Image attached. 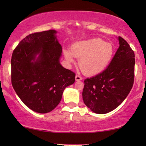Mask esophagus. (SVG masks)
<instances>
[{
	"label": "esophagus",
	"mask_w": 146,
	"mask_h": 146,
	"mask_svg": "<svg viewBox=\"0 0 146 146\" xmlns=\"http://www.w3.org/2000/svg\"><path fill=\"white\" fill-rule=\"evenodd\" d=\"M75 78H76V81H80V80H82V78L80 76H79V75H76Z\"/></svg>",
	"instance_id": "obj_1"
}]
</instances>
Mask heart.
Instances as JSON below:
<instances>
[{
	"instance_id": "b5f03b06",
	"label": "heart",
	"mask_w": 146,
	"mask_h": 146,
	"mask_svg": "<svg viewBox=\"0 0 146 146\" xmlns=\"http://www.w3.org/2000/svg\"><path fill=\"white\" fill-rule=\"evenodd\" d=\"M113 49L111 44L100 38L78 41L72 45L70 52L64 51L65 59L69 63L80 58L78 65L85 74L94 76L104 70L112 58Z\"/></svg>"
}]
</instances>
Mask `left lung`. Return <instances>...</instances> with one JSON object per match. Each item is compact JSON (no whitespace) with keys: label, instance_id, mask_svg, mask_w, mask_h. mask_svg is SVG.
<instances>
[{"label":"left lung","instance_id":"obj_1","mask_svg":"<svg viewBox=\"0 0 146 146\" xmlns=\"http://www.w3.org/2000/svg\"><path fill=\"white\" fill-rule=\"evenodd\" d=\"M119 46L108 67L102 72L84 80L82 98L86 106L96 113L113 110L122 103L134 82V52L118 37Z\"/></svg>","mask_w":146,"mask_h":146}]
</instances>
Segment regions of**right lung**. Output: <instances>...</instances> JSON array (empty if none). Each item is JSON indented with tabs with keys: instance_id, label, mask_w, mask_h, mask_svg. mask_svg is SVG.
Returning a JSON list of instances; mask_svg holds the SVG:
<instances>
[{
	"instance_id": "right-lung-1",
	"label": "right lung",
	"mask_w": 146,
	"mask_h": 146,
	"mask_svg": "<svg viewBox=\"0 0 146 146\" xmlns=\"http://www.w3.org/2000/svg\"><path fill=\"white\" fill-rule=\"evenodd\" d=\"M56 33L49 30L31 34L20 42L12 54L13 88L23 102L38 113L53 110L64 89L75 82L76 74L59 62L62 49Z\"/></svg>"
}]
</instances>
